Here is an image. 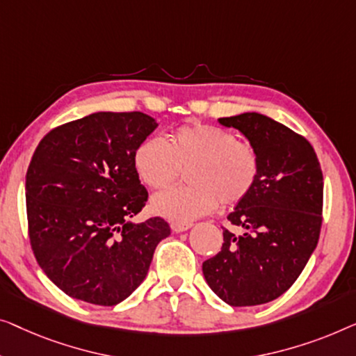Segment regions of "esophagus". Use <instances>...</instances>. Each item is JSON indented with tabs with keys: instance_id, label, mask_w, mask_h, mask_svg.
I'll return each instance as SVG.
<instances>
[{
	"instance_id": "obj_1",
	"label": "esophagus",
	"mask_w": 356,
	"mask_h": 356,
	"mask_svg": "<svg viewBox=\"0 0 356 356\" xmlns=\"http://www.w3.org/2000/svg\"><path fill=\"white\" fill-rule=\"evenodd\" d=\"M190 227H192V224H190V222H172V224H171V229H172L176 234L185 232V230H188Z\"/></svg>"
}]
</instances>
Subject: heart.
<instances>
[{"label":"heart","mask_w":356,"mask_h":356,"mask_svg":"<svg viewBox=\"0 0 356 356\" xmlns=\"http://www.w3.org/2000/svg\"><path fill=\"white\" fill-rule=\"evenodd\" d=\"M185 166L187 185L152 198L153 211L176 222L204 216L218 203L232 207L242 202L258 179L259 156L253 145L207 124L179 127L166 142L149 137L134 153L135 172L152 188L166 187Z\"/></svg>","instance_id":"1"}]
</instances>
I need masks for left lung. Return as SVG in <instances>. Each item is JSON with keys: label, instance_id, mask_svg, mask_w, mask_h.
Segmentation results:
<instances>
[{"label": "left lung", "instance_id": "1", "mask_svg": "<svg viewBox=\"0 0 356 356\" xmlns=\"http://www.w3.org/2000/svg\"><path fill=\"white\" fill-rule=\"evenodd\" d=\"M248 138L259 156L252 192L227 219L216 257L203 263L214 293L232 307H254L292 287L318 245L323 222V172L302 135L259 113L218 119Z\"/></svg>", "mask_w": 356, "mask_h": 356}]
</instances>
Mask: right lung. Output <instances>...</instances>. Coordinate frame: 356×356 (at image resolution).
Wrapping results in <instances>:
<instances>
[{
    "label": "right lung",
    "instance_id": "add662e5",
    "mask_svg": "<svg viewBox=\"0 0 356 356\" xmlns=\"http://www.w3.org/2000/svg\"><path fill=\"white\" fill-rule=\"evenodd\" d=\"M158 127L148 114L93 113L48 132L26 176L29 237L40 268L69 297L113 307L147 277L171 227L129 221L148 200L134 153Z\"/></svg>",
    "mask_w": 356,
    "mask_h": 356
}]
</instances>
